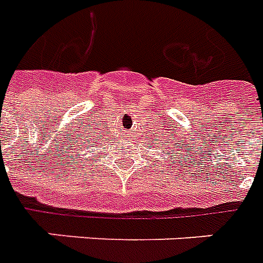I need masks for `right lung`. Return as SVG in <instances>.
Segmentation results:
<instances>
[{
  "label": "right lung",
  "mask_w": 263,
  "mask_h": 263,
  "mask_svg": "<svg viewBox=\"0 0 263 263\" xmlns=\"http://www.w3.org/2000/svg\"><path fill=\"white\" fill-rule=\"evenodd\" d=\"M97 140H98V138H95V139L92 140V139H91V136H88L87 142H83V143L86 144V146H91V147H92V146H94V143H95V142H97Z\"/></svg>",
  "instance_id": "1"
}]
</instances>
